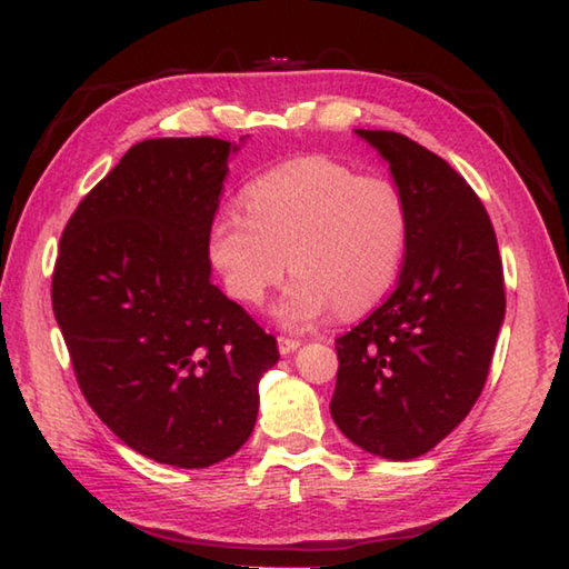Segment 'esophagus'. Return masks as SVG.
Listing matches in <instances>:
<instances>
[{"label":"esophagus","mask_w":569,"mask_h":569,"mask_svg":"<svg viewBox=\"0 0 569 569\" xmlns=\"http://www.w3.org/2000/svg\"><path fill=\"white\" fill-rule=\"evenodd\" d=\"M300 345L302 342L292 340V337H277V347H279V352H282V355H292Z\"/></svg>","instance_id":"34e87169"}]
</instances>
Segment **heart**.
I'll list each match as a JSON object with an SVG mask.
<instances>
[{
	"instance_id": "obj_1",
	"label": "heart",
	"mask_w": 569,
	"mask_h": 569,
	"mask_svg": "<svg viewBox=\"0 0 569 569\" xmlns=\"http://www.w3.org/2000/svg\"><path fill=\"white\" fill-rule=\"evenodd\" d=\"M244 212H219L209 257L227 292L259 305L297 274L277 305L284 325H307L380 302L407 249V207L392 182L360 177L330 157H300L259 174L244 189Z\"/></svg>"
}]
</instances>
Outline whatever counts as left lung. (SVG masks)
<instances>
[{"instance_id":"obj_1","label":"left lung","mask_w":569,"mask_h":569,"mask_svg":"<svg viewBox=\"0 0 569 569\" xmlns=\"http://www.w3.org/2000/svg\"><path fill=\"white\" fill-rule=\"evenodd\" d=\"M355 132L390 164L410 232L395 292L335 342L330 412L365 452L415 460L482 392L505 320L502 259L480 197L442 157L397 132Z\"/></svg>"}]
</instances>
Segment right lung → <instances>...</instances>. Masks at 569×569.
I'll use <instances>...</instances> for the list:
<instances>
[{
	"instance_id": "add662e5",
	"label": "right lung",
	"mask_w": 569,
	"mask_h": 569,
	"mask_svg": "<svg viewBox=\"0 0 569 569\" xmlns=\"http://www.w3.org/2000/svg\"><path fill=\"white\" fill-rule=\"evenodd\" d=\"M237 149L212 137L134 144L79 202L52 277L89 407L134 452L182 470L249 440L259 380L279 360L274 337L212 284L209 229Z\"/></svg>"
}]
</instances>
